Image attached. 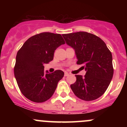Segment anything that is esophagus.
Here are the masks:
<instances>
[{"mask_svg":"<svg viewBox=\"0 0 127 127\" xmlns=\"http://www.w3.org/2000/svg\"><path fill=\"white\" fill-rule=\"evenodd\" d=\"M69 75V73L67 72H64V76H65V77L68 76Z\"/></svg>","mask_w":127,"mask_h":127,"instance_id":"esophagus-1","label":"esophagus"}]
</instances>
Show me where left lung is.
<instances>
[{
	"instance_id": "8db88e82",
	"label": "left lung",
	"mask_w": 127,
	"mask_h": 127,
	"mask_svg": "<svg viewBox=\"0 0 127 127\" xmlns=\"http://www.w3.org/2000/svg\"><path fill=\"white\" fill-rule=\"evenodd\" d=\"M66 43L75 50L77 64H84L86 74L75 75L71 84L74 95L84 101L99 98L108 88L114 74L112 56L106 43L99 37L87 32L63 34Z\"/></svg>"
}]
</instances>
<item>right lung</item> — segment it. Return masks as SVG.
Masks as SVG:
<instances>
[{
    "mask_svg": "<svg viewBox=\"0 0 127 127\" xmlns=\"http://www.w3.org/2000/svg\"><path fill=\"white\" fill-rule=\"evenodd\" d=\"M65 42L61 34L42 32L31 37L18 52L14 74L24 96L35 103H43L52 96L64 72H45V64L52 61L55 51Z\"/></svg>",
    "mask_w": 127,
    "mask_h": 127,
    "instance_id": "add662e5",
    "label": "right lung"
}]
</instances>
